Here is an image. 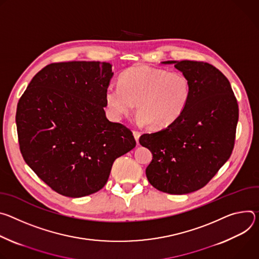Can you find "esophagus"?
I'll use <instances>...</instances> for the list:
<instances>
[{
    "instance_id": "34e87169",
    "label": "esophagus",
    "mask_w": 259,
    "mask_h": 259,
    "mask_svg": "<svg viewBox=\"0 0 259 259\" xmlns=\"http://www.w3.org/2000/svg\"><path fill=\"white\" fill-rule=\"evenodd\" d=\"M133 135H134V137H135V140H136V142H137L138 144H139V139H140L141 133H140V132H137V131H134V132H133Z\"/></svg>"
}]
</instances>
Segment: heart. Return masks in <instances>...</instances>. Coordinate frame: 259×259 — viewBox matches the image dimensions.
I'll return each mask as SVG.
<instances>
[{
  "label": "heart",
  "instance_id": "b5f03b06",
  "mask_svg": "<svg viewBox=\"0 0 259 259\" xmlns=\"http://www.w3.org/2000/svg\"><path fill=\"white\" fill-rule=\"evenodd\" d=\"M190 96L191 85L184 74L137 66L122 73L119 86H109L105 98L115 119L128 115L137 103L138 121L161 131L181 117Z\"/></svg>",
  "mask_w": 259,
  "mask_h": 259
}]
</instances>
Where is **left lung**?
<instances>
[{"label":"left lung","mask_w":259,"mask_h":259,"mask_svg":"<svg viewBox=\"0 0 259 259\" xmlns=\"http://www.w3.org/2000/svg\"><path fill=\"white\" fill-rule=\"evenodd\" d=\"M174 64L191 85L181 117L168 127L140 137L152 153L146 168L149 183L169 194L204 187L231 157L239 119L237 99L227 78L214 66L194 61Z\"/></svg>","instance_id":"1"}]
</instances>
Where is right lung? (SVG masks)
Wrapping results in <instances>:
<instances>
[{
  "label": "right lung",
  "instance_id": "right-lung-1",
  "mask_svg": "<svg viewBox=\"0 0 259 259\" xmlns=\"http://www.w3.org/2000/svg\"><path fill=\"white\" fill-rule=\"evenodd\" d=\"M112 66L50 64L38 72L16 110L20 152L54 191L82 197L102 189L117 157L136 146L133 133L107 119Z\"/></svg>",
  "mask_w": 259,
  "mask_h": 259
}]
</instances>
